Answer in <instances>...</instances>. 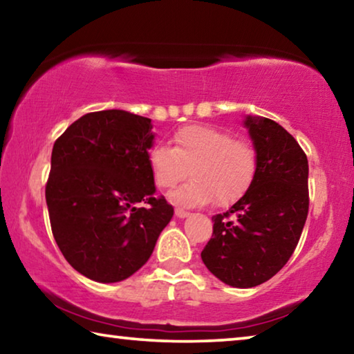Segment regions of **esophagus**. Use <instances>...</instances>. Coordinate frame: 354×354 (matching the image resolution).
Here are the masks:
<instances>
[{"instance_id": "esophagus-1", "label": "esophagus", "mask_w": 354, "mask_h": 354, "mask_svg": "<svg viewBox=\"0 0 354 354\" xmlns=\"http://www.w3.org/2000/svg\"><path fill=\"white\" fill-rule=\"evenodd\" d=\"M175 215H176V217H179V218H184V217H187V215H190V212L184 211V209H181V207H176L175 209Z\"/></svg>"}]
</instances>
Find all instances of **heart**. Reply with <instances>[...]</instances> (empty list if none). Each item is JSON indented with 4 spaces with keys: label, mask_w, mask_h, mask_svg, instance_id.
<instances>
[{
    "label": "heart",
    "mask_w": 354,
    "mask_h": 354,
    "mask_svg": "<svg viewBox=\"0 0 354 354\" xmlns=\"http://www.w3.org/2000/svg\"><path fill=\"white\" fill-rule=\"evenodd\" d=\"M173 148L154 145L148 167L159 189H173L187 176L192 179L171 194L183 206H201L215 200L218 206L234 205L254 183L257 153L250 142L234 139L230 131L187 124L171 137Z\"/></svg>",
    "instance_id": "obj_1"
}]
</instances>
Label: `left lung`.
<instances>
[{"instance_id": "left-lung-1", "label": "left lung", "mask_w": 354, "mask_h": 354, "mask_svg": "<svg viewBox=\"0 0 354 354\" xmlns=\"http://www.w3.org/2000/svg\"><path fill=\"white\" fill-rule=\"evenodd\" d=\"M257 153L250 190L212 217L201 251L209 272L232 287H254L274 277L295 251L309 211L308 158L293 136L270 118L247 117Z\"/></svg>"}]
</instances>
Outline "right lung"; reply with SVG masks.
<instances>
[{"label":"right lung","mask_w":354,"mask_h":354,"mask_svg":"<svg viewBox=\"0 0 354 354\" xmlns=\"http://www.w3.org/2000/svg\"><path fill=\"white\" fill-rule=\"evenodd\" d=\"M153 139L151 120L109 109L86 113L55 142L45 187L51 231L67 262L88 279L129 278L173 217V206L154 196Z\"/></svg>","instance_id":"obj_1"}]
</instances>
